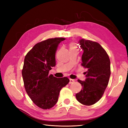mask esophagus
<instances>
[{"label": "esophagus", "mask_w": 128, "mask_h": 128, "mask_svg": "<svg viewBox=\"0 0 128 128\" xmlns=\"http://www.w3.org/2000/svg\"><path fill=\"white\" fill-rule=\"evenodd\" d=\"M74 82H75V80L74 79H72V78H70L69 79V84H73Z\"/></svg>", "instance_id": "esophagus-1"}]
</instances>
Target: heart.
<instances>
[{"instance_id": "obj_1", "label": "heart", "mask_w": 128, "mask_h": 128, "mask_svg": "<svg viewBox=\"0 0 128 128\" xmlns=\"http://www.w3.org/2000/svg\"><path fill=\"white\" fill-rule=\"evenodd\" d=\"M74 48H76L74 44H72H72H70V49Z\"/></svg>"}]
</instances>
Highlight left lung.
<instances>
[{"label": "left lung", "mask_w": 128, "mask_h": 128, "mask_svg": "<svg viewBox=\"0 0 128 128\" xmlns=\"http://www.w3.org/2000/svg\"><path fill=\"white\" fill-rule=\"evenodd\" d=\"M78 43L84 50L81 65L88 70L85 81L78 80L82 89L76 94V98L81 104L91 106L101 98L107 87L110 75V59L97 42L81 39Z\"/></svg>", "instance_id": "8db88e82"}]
</instances>
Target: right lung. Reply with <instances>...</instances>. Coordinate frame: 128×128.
I'll return each mask as SVG.
<instances>
[{
    "label": "right lung",
    "mask_w": 128,
    "mask_h": 128,
    "mask_svg": "<svg viewBox=\"0 0 128 128\" xmlns=\"http://www.w3.org/2000/svg\"><path fill=\"white\" fill-rule=\"evenodd\" d=\"M65 39L54 38L38 43L24 59L22 75L25 90L34 104L43 110L56 104L61 89L69 82L66 77L49 75L52 68L56 66L57 47Z\"/></svg>",
    "instance_id": "right-lung-1"
}]
</instances>
